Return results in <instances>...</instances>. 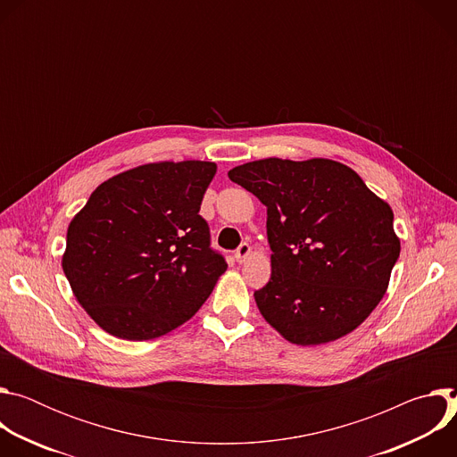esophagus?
I'll list each match as a JSON object with an SVG mask.
<instances>
[{
    "label": "esophagus",
    "instance_id": "1",
    "mask_svg": "<svg viewBox=\"0 0 457 457\" xmlns=\"http://www.w3.org/2000/svg\"><path fill=\"white\" fill-rule=\"evenodd\" d=\"M249 254H251V245L247 244V242H244V244H240V247L235 251V260L238 264H242V262H245V260L249 258Z\"/></svg>",
    "mask_w": 457,
    "mask_h": 457
}]
</instances>
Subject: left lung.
I'll list each match as a JSON object with an SVG mask.
<instances>
[{"label":"left lung","instance_id":"left-lung-1","mask_svg":"<svg viewBox=\"0 0 457 457\" xmlns=\"http://www.w3.org/2000/svg\"><path fill=\"white\" fill-rule=\"evenodd\" d=\"M268 208L271 278L256 307L296 345L353 333L383 298L400 256L395 213L349 166L260 159L228 171Z\"/></svg>","mask_w":457,"mask_h":457}]
</instances>
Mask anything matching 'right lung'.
<instances>
[{"label":"right lung","mask_w":457,"mask_h":457,"mask_svg":"<svg viewBox=\"0 0 457 457\" xmlns=\"http://www.w3.org/2000/svg\"><path fill=\"white\" fill-rule=\"evenodd\" d=\"M217 173L208 161H162L96 187L72 219L61 266L72 293L112 337L143 342L187 321L228 270L199 215Z\"/></svg>","instance_id":"obj_1"}]
</instances>
